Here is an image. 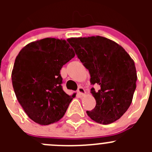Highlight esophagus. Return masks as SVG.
I'll return each mask as SVG.
<instances>
[{
    "label": "esophagus",
    "mask_w": 152,
    "mask_h": 152,
    "mask_svg": "<svg viewBox=\"0 0 152 152\" xmlns=\"http://www.w3.org/2000/svg\"><path fill=\"white\" fill-rule=\"evenodd\" d=\"M77 92L80 95H82V96L85 94V90L83 87H79V88H78L77 90Z\"/></svg>",
    "instance_id": "1"
}]
</instances>
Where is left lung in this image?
<instances>
[{"label":"left lung","mask_w":152,"mask_h":152,"mask_svg":"<svg viewBox=\"0 0 152 152\" xmlns=\"http://www.w3.org/2000/svg\"><path fill=\"white\" fill-rule=\"evenodd\" d=\"M77 57L88 69L96 105L87 114L92 120L109 124L120 118L132 101L137 73L134 61L118 44L103 37L67 39Z\"/></svg>","instance_id":"8db88e82"}]
</instances>
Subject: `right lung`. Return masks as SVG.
I'll return each mask as SVG.
<instances>
[{
    "label": "right lung",
    "instance_id": "obj_1",
    "mask_svg": "<svg viewBox=\"0 0 152 152\" xmlns=\"http://www.w3.org/2000/svg\"><path fill=\"white\" fill-rule=\"evenodd\" d=\"M64 39L45 38L31 42L20 51L12 73L14 90L27 115L40 125L58 121L73 96L62 89L60 70L75 56Z\"/></svg>",
    "mask_w": 152,
    "mask_h": 152
}]
</instances>
